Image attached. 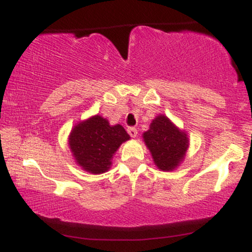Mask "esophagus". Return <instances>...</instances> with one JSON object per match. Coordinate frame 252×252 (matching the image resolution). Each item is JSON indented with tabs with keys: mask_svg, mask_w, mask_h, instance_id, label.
Returning <instances> with one entry per match:
<instances>
[{
	"mask_svg": "<svg viewBox=\"0 0 252 252\" xmlns=\"http://www.w3.org/2000/svg\"><path fill=\"white\" fill-rule=\"evenodd\" d=\"M127 133H128L132 137H136L137 135V130L136 128H134V127H128V128H127Z\"/></svg>",
	"mask_w": 252,
	"mask_h": 252,
	"instance_id": "34e87169",
	"label": "esophagus"
}]
</instances>
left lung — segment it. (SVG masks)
<instances>
[{"instance_id": "8db88e82", "label": "left lung", "mask_w": 252, "mask_h": 252, "mask_svg": "<svg viewBox=\"0 0 252 252\" xmlns=\"http://www.w3.org/2000/svg\"><path fill=\"white\" fill-rule=\"evenodd\" d=\"M142 137L160 171H174L185 160L189 148L188 134L165 115L156 116Z\"/></svg>"}]
</instances>
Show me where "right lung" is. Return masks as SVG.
I'll return each mask as SVG.
<instances>
[{
  "instance_id": "obj_1",
  "label": "right lung",
  "mask_w": 252,
  "mask_h": 252,
  "mask_svg": "<svg viewBox=\"0 0 252 252\" xmlns=\"http://www.w3.org/2000/svg\"><path fill=\"white\" fill-rule=\"evenodd\" d=\"M130 136L119 124L95 115L75 124L68 135V148L75 163L92 174L109 171L116 151Z\"/></svg>"
}]
</instances>
